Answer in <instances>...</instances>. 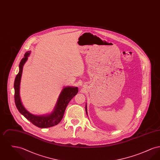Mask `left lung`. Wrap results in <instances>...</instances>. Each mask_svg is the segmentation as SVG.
I'll return each instance as SVG.
<instances>
[{
	"mask_svg": "<svg viewBox=\"0 0 160 160\" xmlns=\"http://www.w3.org/2000/svg\"><path fill=\"white\" fill-rule=\"evenodd\" d=\"M85 110H86V114L88 115V112H87V105L86 104V106H85Z\"/></svg>",
	"mask_w": 160,
	"mask_h": 160,
	"instance_id": "1",
	"label": "left lung"
}]
</instances>
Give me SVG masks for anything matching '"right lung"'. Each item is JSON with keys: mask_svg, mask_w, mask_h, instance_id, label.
Wrapping results in <instances>:
<instances>
[{"mask_svg": "<svg viewBox=\"0 0 160 160\" xmlns=\"http://www.w3.org/2000/svg\"><path fill=\"white\" fill-rule=\"evenodd\" d=\"M31 54V51L27 52L24 57L22 59L19 64V72L16 76L14 81V99L15 106L21 114L23 115L28 120L32 122L34 125L39 128H45L53 127L58 125L63 118L66 107L71 101L78 91L77 87L65 86L64 87L57 100L53 111L50 114L45 115H35L29 112L23 106L20 97V85L22 76L23 66L28 61V57Z\"/></svg>", "mask_w": 160, "mask_h": 160, "instance_id": "right-lung-1", "label": "right lung"}]
</instances>
